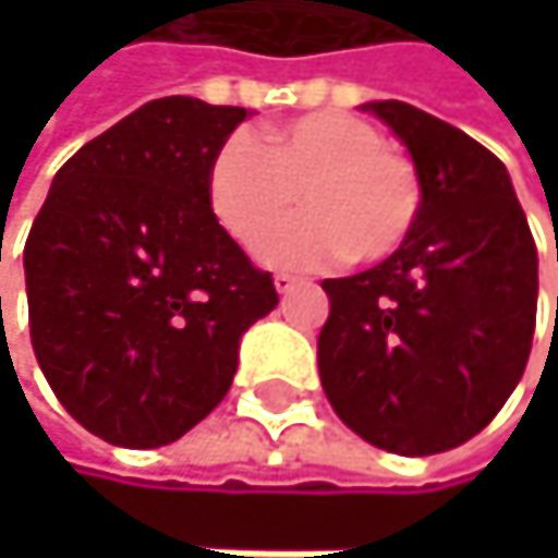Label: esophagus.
Segmentation results:
<instances>
[{"label": "esophagus", "mask_w": 558, "mask_h": 558, "mask_svg": "<svg viewBox=\"0 0 558 558\" xmlns=\"http://www.w3.org/2000/svg\"><path fill=\"white\" fill-rule=\"evenodd\" d=\"M298 284H301V281H298V277H291V274H277V277H274V288H277V294H291Z\"/></svg>", "instance_id": "obj_1"}]
</instances>
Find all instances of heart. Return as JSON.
<instances>
[{
    "label": "heart",
    "instance_id": "b5f03b06",
    "mask_svg": "<svg viewBox=\"0 0 558 558\" xmlns=\"http://www.w3.org/2000/svg\"><path fill=\"white\" fill-rule=\"evenodd\" d=\"M305 214L260 244L270 267L388 260L418 223L415 163L351 113H307L270 126L264 146L233 133L207 167V204L230 241L254 247L293 206Z\"/></svg>",
    "mask_w": 558,
    "mask_h": 558
}]
</instances>
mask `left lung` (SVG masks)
Instances as JSON below:
<instances>
[{
  "instance_id": "8db88e82",
  "label": "left lung",
  "mask_w": 558,
  "mask_h": 558,
  "mask_svg": "<svg viewBox=\"0 0 558 558\" xmlns=\"http://www.w3.org/2000/svg\"><path fill=\"white\" fill-rule=\"evenodd\" d=\"M422 180L415 230L388 260L335 277L317 372L338 418L395 456L478 435L515 391L535 331L539 257L506 163L412 102L375 99Z\"/></svg>"
}]
</instances>
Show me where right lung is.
Returning <instances> with one entry per match:
<instances>
[{
    "label": "right lung",
    "mask_w": 558,
    "mask_h": 558,
    "mask_svg": "<svg viewBox=\"0 0 558 558\" xmlns=\"http://www.w3.org/2000/svg\"><path fill=\"white\" fill-rule=\"evenodd\" d=\"M247 117L149 99L52 177L23 254L29 335L62 409L102 441L160 448L204 422L277 307L207 204V167Z\"/></svg>",
    "instance_id": "right-lung-1"
}]
</instances>
